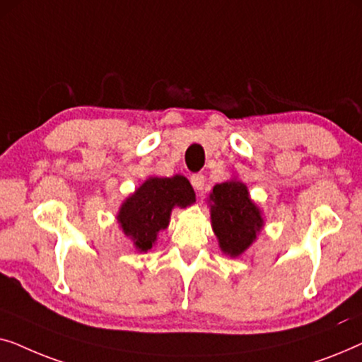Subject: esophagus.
<instances>
[{"instance_id": "esophagus-1", "label": "esophagus", "mask_w": 362, "mask_h": 362, "mask_svg": "<svg viewBox=\"0 0 362 362\" xmlns=\"http://www.w3.org/2000/svg\"><path fill=\"white\" fill-rule=\"evenodd\" d=\"M204 182H206V176L201 175V173H197V175L191 176V185L194 186L196 191H202V187H204Z\"/></svg>"}]
</instances>
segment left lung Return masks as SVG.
I'll use <instances>...</instances> for the list:
<instances>
[{
  "label": "left lung",
  "instance_id": "obj_1",
  "mask_svg": "<svg viewBox=\"0 0 362 362\" xmlns=\"http://www.w3.org/2000/svg\"><path fill=\"white\" fill-rule=\"evenodd\" d=\"M211 219L222 252L237 257L255 240L262 229V216L250 201L247 186L227 181L214 186L211 194Z\"/></svg>",
  "mask_w": 362,
  "mask_h": 362
}]
</instances>
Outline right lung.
Here are the masks:
<instances>
[{
    "mask_svg": "<svg viewBox=\"0 0 362 362\" xmlns=\"http://www.w3.org/2000/svg\"><path fill=\"white\" fill-rule=\"evenodd\" d=\"M191 202L194 191L185 176L150 177L122 206L118 222L136 249L146 252L155 244L158 232L170 224L173 207H186Z\"/></svg>",
    "mask_w": 362,
    "mask_h": 362,
    "instance_id": "add662e5",
    "label": "right lung"
}]
</instances>
